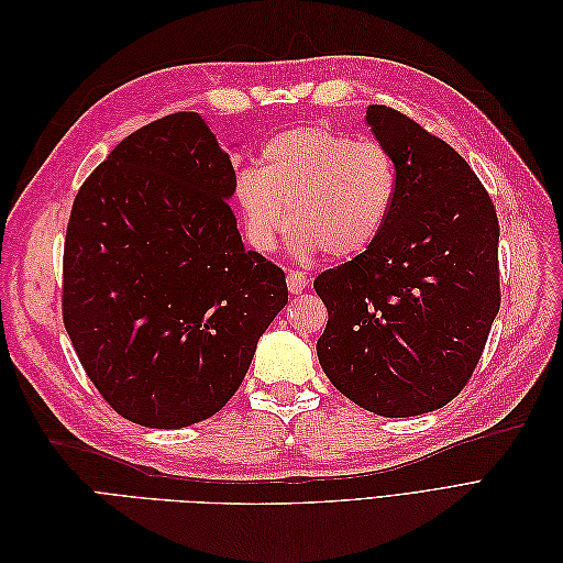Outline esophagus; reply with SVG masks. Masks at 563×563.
I'll list each match as a JSON object with an SVG mask.
<instances>
[{
    "label": "esophagus",
    "mask_w": 563,
    "mask_h": 563,
    "mask_svg": "<svg viewBox=\"0 0 563 563\" xmlns=\"http://www.w3.org/2000/svg\"><path fill=\"white\" fill-rule=\"evenodd\" d=\"M286 284H288V291H291V294H302L305 288H308V284H310V277L305 275V272L291 269L286 275Z\"/></svg>",
    "instance_id": "obj_1"
}]
</instances>
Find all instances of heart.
<instances>
[{
  "label": "heart",
  "mask_w": 563,
  "mask_h": 563,
  "mask_svg": "<svg viewBox=\"0 0 563 563\" xmlns=\"http://www.w3.org/2000/svg\"><path fill=\"white\" fill-rule=\"evenodd\" d=\"M234 203L246 240L269 253L294 225L300 258L327 251L354 258L378 240L399 192V168L389 147L327 124L282 131L263 145L261 166L234 178Z\"/></svg>",
  "instance_id": "heart-1"
}]
</instances>
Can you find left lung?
<instances>
[{
	"label": "left lung",
	"instance_id": "8db88e82",
	"mask_svg": "<svg viewBox=\"0 0 563 563\" xmlns=\"http://www.w3.org/2000/svg\"><path fill=\"white\" fill-rule=\"evenodd\" d=\"M366 124L397 159L399 192L373 246L314 279L329 310L317 356L350 401L408 418L455 399L482 360L500 310V228L449 143L387 106Z\"/></svg>",
	"mask_w": 563,
	"mask_h": 563
}]
</instances>
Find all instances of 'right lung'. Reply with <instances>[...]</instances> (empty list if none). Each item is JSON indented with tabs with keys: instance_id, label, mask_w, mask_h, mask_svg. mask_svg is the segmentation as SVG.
Wrapping results in <instances>:
<instances>
[{
	"instance_id": "right-lung-1",
	"label": "right lung",
	"mask_w": 563,
	"mask_h": 563,
	"mask_svg": "<svg viewBox=\"0 0 563 563\" xmlns=\"http://www.w3.org/2000/svg\"><path fill=\"white\" fill-rule=\"evenodd\" d=\"M234 168L197 112L166 114L84 180L63 251V321L119 416L178 430L240 389L288 302L284 269L246 251Z\"/></svg>"
}]
</instances>
